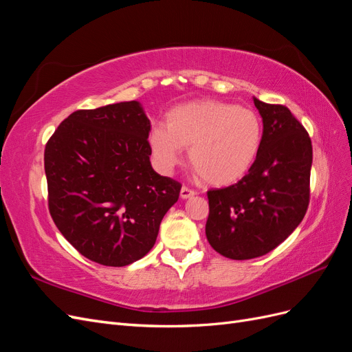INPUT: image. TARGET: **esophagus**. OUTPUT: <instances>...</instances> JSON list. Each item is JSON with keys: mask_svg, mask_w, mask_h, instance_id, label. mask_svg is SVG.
I'll use <instances>...</instances> for the list:
<instances>
[{"mask_svg": "<svg viewBox=\"0 0 352 352\" xmlns=\"http://www.w3.org/2000/svg\"><path fill=\"white\" fill-rule=\"evenodd\" d=\"M195 194H197L195 190H194V189H189L188 186H184L182 189H180V198H184V199L192 198Z\"/></svg>", "mask_w": 352, "mask_h": 352, "instance_id": "obj_1", "label": "esophagus"}]
</instances>
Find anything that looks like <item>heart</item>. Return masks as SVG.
<instances>
[{"instance_id":"b5f03b06","label":"heart","mask_w":352,"mask_h":352,"mask_svg":"<svg viewBox=\"0 0 352 352\" xmlns=\"http://www.w3.org/2000/svg\"><path fill=\"white\" fill-rule=\"evenodd\" d=\"M263 144L258 114L235 104L198 100L180 104L166 114L163 126L150 132L158 164L173 167L180 148H189V164L204 182L225 186L250 172Z\"/></svg>"}]
</instances>
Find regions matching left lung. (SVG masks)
<instances>
[{"mask_svg": "<svg viewBox=\"0 0 352 352\" xmlns=\"http://www.w3.org/2000/svg\"><path fill=\"white\" fill-rule=\"evenodd\" d=\"M263 117V144L238 184L210 189L206 235L230 260L261 257L302 221L310 204L313 146L305 127L282 104L254 98Z\"/></svg>", "mask_w": 352, "mask_h": 352, "instance_id": "8db88e82", "label": "left lung"}]
</instances>
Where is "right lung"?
Returning a JSON list of instances; mask_svg holds the SVG:
<instances>
[{"label": "right lung", "instance_id": "obj_1", "mask_svg": "<svg viewBox=\"0 0 352 352\" xmlns=\"http://www.w3.org/2000/svg\"><path fill=\"white\" fill-rule=\"evenodd\" d=\"M151 122L140 102L78 110L45 145L48 210L83 257L110 267L141 260L180 185L155 173Z\"/></svg>", "mask_w": 352, "mask_h": 352}]
</instances>
